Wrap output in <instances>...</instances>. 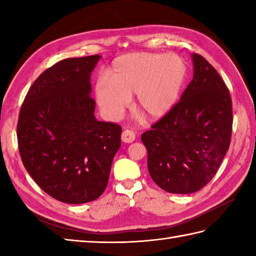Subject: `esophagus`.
<instances>
[{"label": "esophagus", "instance_id": "1", "mask_svg": "<svg viewBox=\"0 0 256 256\" xmlns=\"http://www.w3.org/2000/svg\"><path fill=\"white\" fill-rule=\"evenodd\" d=\"M121 138H122V142L124 143H132L135 140V134L134 132L130 131V130H125L121 135Z\"/></svg>", "mask_w": 256, "mask_h": 256}]
</instances>
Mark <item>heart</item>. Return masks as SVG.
<instances>
[{
  "label": "heart",
  "instance_id": "b5f03b06",
  "mask_svg": "<svg viewBox=\"0 0 256 256\" xmlns=\"http://www.w3.org/2000/svg\"><path fill=\"white\" fill-rule=\"evenodd\" d=\"M186 77V64L175 54H125L114 59L106 80H98L96 98L104 116L116 121L135 94L138 111L156 121L175 108Z\"/></svg>",
  "mask_w": 256,
  "mask_h": 256
}]
</instances>
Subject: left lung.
<instances>
[{"mask_svg":"<svg viewBox=\"0 0 256 256\" xmlns=\"http://www.w3.org/2000/svg\"><path fill=\"white\" fill-rule=\"evenodd\" d=\"M194 77L175 108L143 133L152 179L172 194H192L208 184L230 146L232 101L216 70L192 55Z\"/></svg>","mask_w":256,"mask_h":256,"instance_id":"obj_1","label":"left lung"}]
</instances>
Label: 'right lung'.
Wrapping results in <instances>:
<instances>
[{
  "instance_id": "right-lung-1",
  "label": "right lung",
  "mask_w": 256,
  "mask_h": 256,
  "mask_svg": "<svg viewBox=\"0 0 256 256\" xmlns=\"http://www.w3.org/2000/svg\"><path fill=\"white\" fill-rule=\"evenodd\" d=\"M100 55L67 58L45 70L26 94L18 123L24 167L46 194L80 204L104 192L122 128L98 121L91 74Z\"/></svg>"
}]
</instances>
